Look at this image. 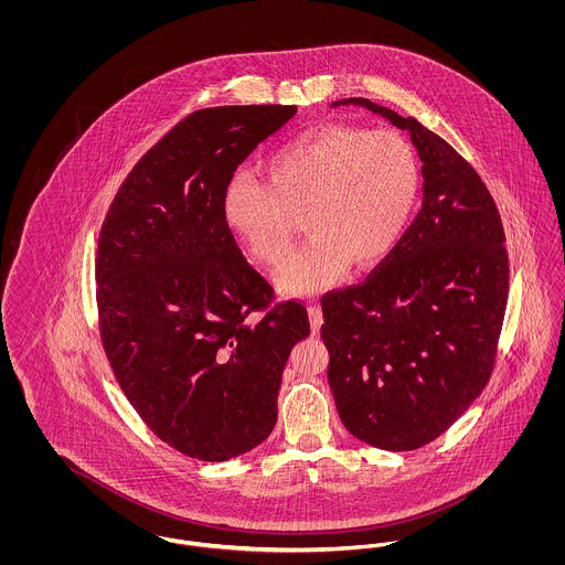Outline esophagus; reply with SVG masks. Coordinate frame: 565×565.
I'll list each match as a JSON object with an SVG mask.
<instances>
[{
  "label": "esophagus",
  "mask_w": 565,
  "mask_h": 565,
  "mask_svg": "<svg viewBox=\"0 0 565 565\" xmlns=\"http://www.w3.org/2000/svg\"><path fill=\"white\" fill-rule=\"evenodd\" d=\"M309 322H311V332L318 334L323 322L322 309H320L318 305H311V307H309Z\"/></svg>",
  "instance_id": "esophagus-1"
}]
</instances>
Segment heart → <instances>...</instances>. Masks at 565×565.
<instances>
[{
	"mask_svg": "<svg viewBox=\"0 0 565 565\" xmlns=\"http://www.w3.org/2000/svg\"><path fill=\"white\" fill-rule=\"evenodd\" d=\"M269 184L235 173L222 194L226 226L247 252L279 265L296 222L311 239L279 270L284 295L309 296L381 265L403 239L417 203L419 162L403 135L322 125L296 135L267 162Z\"/></svg>",
	"mask_w": 565,
	"mask_h": 565,
	"instance_id": "b5f03b06",
	"label": "heart"
}]
</instances>
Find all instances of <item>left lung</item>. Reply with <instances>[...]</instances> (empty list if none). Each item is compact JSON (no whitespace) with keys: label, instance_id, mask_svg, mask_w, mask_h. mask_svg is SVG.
<instances>
[{"label":"left lung","instance_id":"1","mask_svg":"<svg viewBox=\"0 0 565 565\" xmlns=\"http://www.w3.org/2000/svg\"><path fill=\"white\" fill-rule=\"evenodd\" d=\"M411 135L422 210L364 284L322 298L328 383L343 426L385 451L447 430L491 375L509 300L498 207L479 173L415 118L350 97Z\"/></svg>","mask_w":565,"mask_h":565}]
</instances>
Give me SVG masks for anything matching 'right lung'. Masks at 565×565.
<instances>
[{
	"label": "right lung",
	"instance_id": "right-lung-1",
	"mask_svg": "<svg viewBox=\"0 0 565 565\" xmlns=\"http://www.w3.org/2000/svg\"><path fill=\"white\" fill-rule=\"evenodd\" d=\"M296 106H222L186 116L116 192L97 249V307L109 366L146 426L184 456L224 461L277 422L288 355L307 309L270 307L243 258L222 194L245 157Z\"/></svg>",
	"mask_w": 565,
	"mask_h": 565
}]
</instances>
